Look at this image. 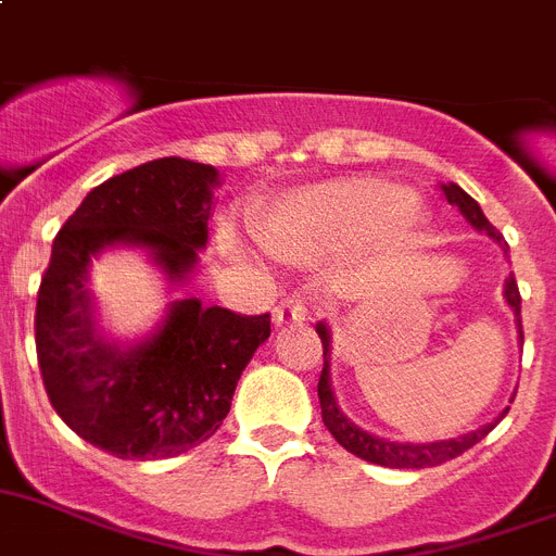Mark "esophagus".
Listing matches in <instances>:
<instances>
[{
    "label": "esophagus",
    "instance_id": "1",
    "mask_svg": "<svg viewBox=\"0 0 556 556\" xmlns=\"http://www.w3.org/2000/svg\"><path fill=\"white\" fill-rule=\"evenodd\" d=\"M306 317H309V309H306L303 301H298V298H287V301H281L273 309V320L278 326L301 324V320H306Z\"/></svg>",
    "mask_w": 556,
    "mask_h": 556
}]
</instances>
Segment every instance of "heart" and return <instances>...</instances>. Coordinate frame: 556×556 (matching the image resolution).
I'll use <instances>...</instances> for the list:
<instances>
[{
	"mask_svg": "<svg viewBox=\"0 0 556 556\" xmlns=\"http://www.w3.org/2000/svg\"><path fill=\"white\" fill-rule=\"evenodd\" d=\"M419 225L416 199L379 177H340L306 185L261 207L255 239L292 264L345 255L363 244L391 250Z\"/></svg>",
	"mask_w": 556,
	"mask_h": 556,
	"instance_id": "heart-1",
	"label": "heart"
}]
</instances>
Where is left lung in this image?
I'll return each instance as SVG.
<instances>
[{"label":"left lung","mask_w":556,"mask_h":556,"mask_svg":"<svg viewBox=\"0 0 556 556\" xmlns=\"http://www.w3.org/2000/svg\"><path fill=\"white\" fill-rule=\"evenodd\" d=\"M444 197H447L450 205H455L458 211L467 216V222L476 230H483L490 239H495L497 244L509 247L504 241V236L490 225V219L483 216L481 205H478L476 199L469 197L467 191H462L458 185L450 182L444 185ZM506 303L511 306L517 317V326H520V292H517V281L515 275L506 278L504 287ZM317 334H320V343H324V371H320V382H317V396H320V414H324V425L329 427V433L334 435L337 444H343L349 453H354L363 462L379 464V467H393V469H425V467H439V464L450 462L455 455H462L464 450H469L472 444L483 439V435L490 433L492 427L497 425V419L492 425H483L481 430L476 433H467L462 439H450V441H433V444H400V441H388V439H377V435L365 433L359 430L349 416L340 410L334 400V391H331V379H329V329L324 324H317ZM520 340H523V329H520ZM515 402V400H511ZM509 414V407H506L504 414Z\"/></svg>","instance_id":"8db88e82"}]
</instances>
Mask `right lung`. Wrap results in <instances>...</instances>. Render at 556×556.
Wrapping results in <instances>:
<instances>
[{
	"instance_id": "obj_1",
	"label": "right lung",
	"mask_w": 556,
	"mask_h": 556,
	"mask_svg": "<svg viewBox=\"0 0 556 556\" xmlns=\"http://www.w3.org/2000/svg\"><path fill=\"white\" fill-rule=\"evenodd\" d=\"M219 170L182 156L151 160L92 188L52 241L36 301V354L55 414L117 458L188 453L219 430L269 315H236L202 301L170 303L163 326L121 349L98 334L87 273L106 247L149 250L170 283L207 244Z\"/></svg>"
}]
</instances>
